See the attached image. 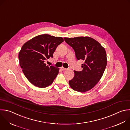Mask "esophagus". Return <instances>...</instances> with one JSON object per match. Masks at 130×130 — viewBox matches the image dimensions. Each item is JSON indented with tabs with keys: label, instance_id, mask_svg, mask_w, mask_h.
Masks as SVG:
<instances>
[{
	"label": "esophagus",
	"instance_id": "1",
	"mask_svg": "<svg viewBox=\"0 0 130 130\" xmlns=\"http://www.w3.org/2000/svg\"><path fill=\"white\" fill-rule=\"evenodd\" d=\"M61 69L62 70H63V71H64V70H66L67 69L65 68H64V67H61Z\"/></svg>",
	"mask_w": 130,
	"mask_h": 130
}]
</instances>
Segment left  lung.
I'll list each match as a JSON object with an SVG mask.
<instances>
[{"label": "left lung", "mask_w": 130, "mask_h": 130, "mask_svg": "<svg viewBox=\"0 0 130 130\" xmlns=\"http://www.w3.org/2000/svg\"><path fill=\"white\" fill-rule=\"evenodd\" d=\"M66 43L75 52L77 60H82L83 70H74L73 78L69 80L74 90L85 92L93 87L101 78L107 60L105 48L97 41L88 37L64 38Z\"/></svg>", "instance_id": "8db88e82"}]
</instances>
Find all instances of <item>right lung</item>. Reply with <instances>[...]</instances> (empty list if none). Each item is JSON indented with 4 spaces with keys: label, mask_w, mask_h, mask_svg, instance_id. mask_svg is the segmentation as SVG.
I'll list each match as a JSON object with an SVG mask.
<instances>
[{
    "label": "right lung",
    "mask_w": 130,
    "mask_h": 130,
    "mask_svg": "<svg viewBox=\"0 0 130 130\" xmlns=\"http://www.w3.org/2000/svg\"><path fill=\"white\" fill-rule=\"evenodd\" d=\"M63 41L62 37L43 34L33 38L22 46L18 56L20 66L32 85L45 88L53 83L59 68L46 66L44 62L53 58L57 46Z\"/></svg>",
    "instance_id": "obj_1"
}]
</instances>
